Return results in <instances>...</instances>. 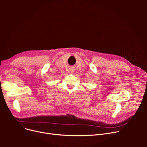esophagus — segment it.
<instances>
[{"instance_id": "obj_1", "label": "esophagus", "mask_w": 147, "mask_h": 147, "mask_svg": "<svg viewBox=\"0 0 147 147\" xmlns=\"http://www.w3.org/2000/svg\"><path fill=\"white\" fill-rule=\"evenodd\" d=\"M70 72L71 73H73L74 72V68H73V67L70 68Z\"/></svg>"}]
</instances>
